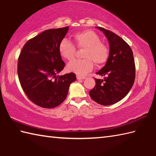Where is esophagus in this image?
I'll return each instance as SVG.
<instances>
[{
	"mask_svg": "<svg viewBox=\"0 0 156 156\" xmlns=\"http://www.w3.org/2000/svg\"><path fill=\"white\" fill-rule=\"evenodd\" d=\"M76 78H77L78 80H84V79L86 78L85 76H79V75H77Z\"/></svg>",
	"mask_w": 156,
	"mask_h": 156,
	"instance_id": "1",
	"label": "esophagus"
}]
</instances>
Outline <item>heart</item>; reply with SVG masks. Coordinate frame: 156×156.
<instances>
[{"instance_id":"heart-1","label":"heart","mask_w":156,"mask_h":156,"mask_svg":"<svg viewBox=\"0 0 156 156\" xmlns=\"http://www.w3.org/2000/svg\"><path fill=\"white\" fill-rule=\"evenodd\" d=\"M76 45L79 49H84V59L74 60L67 66L68 71L84 76L91 71L94 62L102 65L107 61L109 55L108 46L101 41L98 35L92 30H84L74 35ZM76 49L74 44L67 39H63L59 44V52L66 60L74 58Z\"/></svg>"}]
</instances>
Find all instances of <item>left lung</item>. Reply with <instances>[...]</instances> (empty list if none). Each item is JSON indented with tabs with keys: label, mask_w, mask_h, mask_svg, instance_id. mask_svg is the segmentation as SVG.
<instances>
[{
	"label": "left lung",
	"mask_w": 156,
	"mask_h": 156,
	"mask_svg": "<svg viewBox=\"0 0 156 156\" xmlns=\"http://www.w3.org/2000/svg\"><path fill=\"white\" fill-rule=\"evenodd\" d=\"M97 28L107 37L110 51L105 66L97 73L105 78H95L96 85L89 94L98 104L111 105L123 98L133 87L135 78L134 58L130 46L121 37L107 29Z\"/></svg>",
	"instance_id": "1"
}]
</instances>
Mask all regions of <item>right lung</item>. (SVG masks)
<instances>
[{"label": "right lung", "mask_w": 156, "mask_h": 156, "mask_svg": "<svg viewBox=\"0 0 156 156\" xmlns=\"http://www.w3.org/2000/svg\"><path fill=\"white\" fill-rule=\"evenodd\" d=\"M68 27L48 29L29 39L18 59L19 80L28 98L39 107H58L67 97L69 87L76 80L74 73L56 76L65 66L59 44Z\"/></svg>", "instance_id": "obj_1"}]
</instances>
